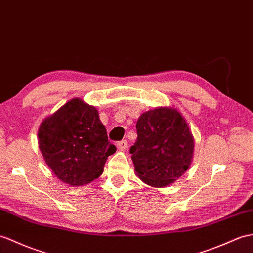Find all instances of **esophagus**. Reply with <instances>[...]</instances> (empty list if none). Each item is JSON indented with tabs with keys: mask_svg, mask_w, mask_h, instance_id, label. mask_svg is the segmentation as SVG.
Returning a JSON list of instances; mask_svg holds the SVG:
<instances>
[{
	"mask_svg": "<svg viewBox=\"0 0 253 253\" xmlns=\"http://www.w3.org/2000/svg\"><path fill=\"white\" fill-rule=\"evenodd\" d=\"M116 146H117V148H119V150L125 151V150L127 149V146H128L127 140H122V141H120V142L116 143Z\"/></svg>",
	"mask_w": 253,
	"mask_h": 253,
	"instance_id": "esophagus-1",
	"label": "esophagus"
}]
</instances>
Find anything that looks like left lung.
Here are the masks:
<instances>
[{"label": "left lung", "instance_id": "1", "mask_svg": "<svg viewBox=\"0 0 253 253\" xmlns=\"http://www.w3.org/2000/svg\"><path fill=\"white\" fill-rule=\"evenodd\" d=\"M138 138L130 148L138 177L144 183L164 187L189 169L194 138L184 117L177 109L156 108L141 114Z\"/></svg>", "mask_w": 253, "mask_h": 253}]
</instances>
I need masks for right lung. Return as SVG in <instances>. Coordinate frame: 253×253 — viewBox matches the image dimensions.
Segmentation results:
<instances>
[{"instance_id": "add662e5", "label": "right lung", "mask_w": 253, "mask_h": 253, "mask_svg": "<svg viewBox=\"0 0 253 253\" xmlns=\"http://www.w3.org/2000/svg\"><path fill=\"white\" fill-rule=\"evenodd\" d=\"M40 150L58 179L71 186L90 183L103 172L116 148L95 107L80 98L70 100L46 117L38 131Z\"/></svg>"}]
</instances>
